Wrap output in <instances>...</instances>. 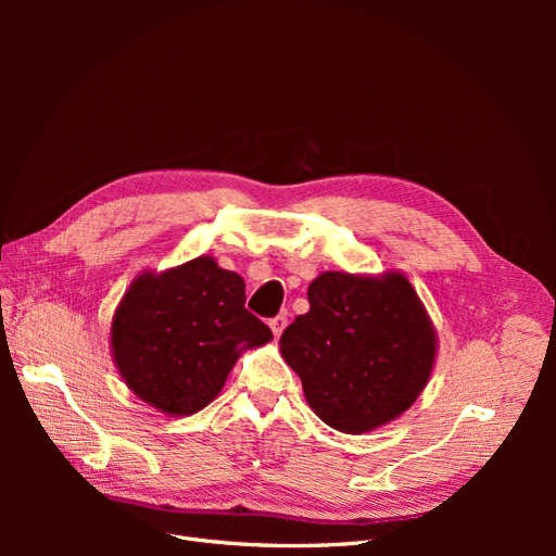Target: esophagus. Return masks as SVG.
I'll list each match as a JSON object with an SVG mask.
<instances>
[{"instance_id":"esophagus-1","label":"esophagus","mask_w":556,"mask_h":556,"mask_svg":"<svg viewBox=\"0 0 556 556\" xmlns=\"http://www.w3.org/2000/svg\"><path fill=\"white\" fill-rule=\"evenodd\" d=\"M268 327H271L274 336H280V333H282V329H285V327H288V315H285V313H280V315L271 317V319H268Z\"/></svg>"}]
</instances>
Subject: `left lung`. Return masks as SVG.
Listing matches in <instances>:
<instances>
[{"instance_id":"8db88e82","label":"left lung","mask_w":556,"mask_h":556,"mask_svg":"<svg viewBox=\"0 0 556 556\" xmlns=\"http://www.w3.org/2000/svg\"><path fill=\"white\" fill-rule=\"evenodd\" d=\"M311 311L280 336L308 406L336 431L366 433L406 413L429 382L435 329L408 278L325 271Z\"/></svg>"}]
</instances>
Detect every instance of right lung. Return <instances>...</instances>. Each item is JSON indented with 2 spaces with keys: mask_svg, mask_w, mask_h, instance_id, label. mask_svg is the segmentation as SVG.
<instances>
[{
  "mask_svg": "<svg viewBox=\"0 0 556 556\" xmlns=\"http://www.w3.org/2000/svg\"><path fill=\"white\" fill-rule=\"evenodd\" d=\"M271 339L245 311L243 278L206 255L134 278L111 323L113 362L129 390L176 417L206 408L241 350Z\"/></svg>",
  "mask_w": 556,
  "mask_h": 556,
  "instance_id": "1",
  "label": "right lung"
}]
</instances>
